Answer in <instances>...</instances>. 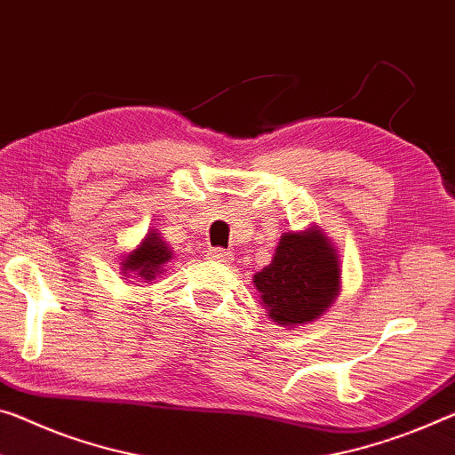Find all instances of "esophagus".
<instances>
[{
	"label": "esophagus",
	"instance_id": "esophagus-1",
	"mask_svg": "<svg viewBox=\"0 0 455 455\" xmlns=\"http://www.w3.org/2000/svg\"><path fill=\"white\" fill-rule=\"evenodd\" d=\"M208 259L214 263H230L233 261V253L225 249H211L208 251Z\"/></svg>",
	"mask_w": 455,
	"mask_h": 455
}]
</instances>
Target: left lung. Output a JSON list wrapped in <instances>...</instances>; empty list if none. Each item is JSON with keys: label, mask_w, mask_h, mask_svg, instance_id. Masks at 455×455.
Returning a JSON list of instances; mask_svg holds the SVG:
<instances>
[{"label": "left lung", "mask_w": 455, "mask_h": 455, "mask_svg": "<svg viewBox=\"0 0 455 455\" xmlns=\"http://www.w3.org/2000/svg\"><path fill=\"white\" fill-rule=\"evenodd\" d=\"M253 283L271 322L287 330L304 326L326 314L340 295V255L318 225L285 230Z\"/></svg>", "instance_id": "8db88e82"}]
</instances>
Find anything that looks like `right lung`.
<instances>
[{
    "label": "right lung",
    "mask_w": 455,
    "mask_h": 455,
    "mask_svg": "<svg viewBox=\"0 0 455 455\" xmlns=\"http://www.w3.org/2000/svg\"><path fill=\"white\" fill-rule=\"evenodd\" d=\"M172 257H174V251L170 249V244L164 241V236L156 228H151L141 243L121 259V275L124 279L135 277L151 281L162 275Z\"/></svg>",
    "instance_id": "add662e5"
}]
</instances>
